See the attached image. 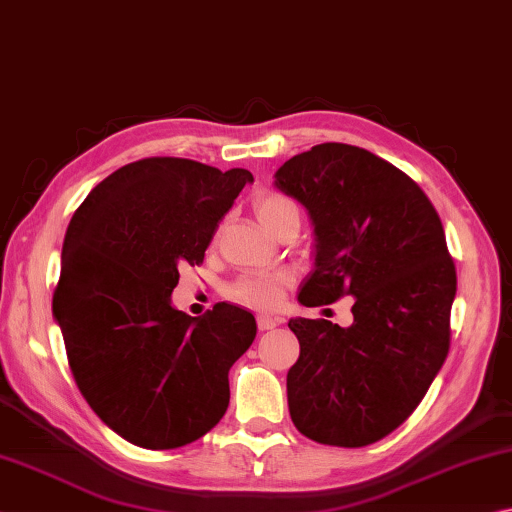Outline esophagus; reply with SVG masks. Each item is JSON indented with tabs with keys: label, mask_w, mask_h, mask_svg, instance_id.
Wrapping results in <instances>:
<instances>
[{
	"label": "esophagus",
	"mask_w": 512,
	"mask_h": 512,
	"mask_svg": "<svg viewBox=\"0 0 512 512\" xmlns=\"http://www.w3.org/2000/svg\"><path fill=\"white\" fill-rule=\"evenodd\" d=\"M281 324L279 317H272V315H258V328L261 330H272Z\"/></svg>",
	"instance_id": "34e87169"
}]
</instances>
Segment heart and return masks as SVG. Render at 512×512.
I'll use <instances>...</instances> for the list:
<instances>
[{
	"label": "heart",
	"mask_w": 512,
	"mask_h": 512,
	"mask_svg": "<svg viewBox=\"0 0 512 512\" xmlns=\"http://www.w3.org/2000/svg\"><path fill=\"white\" fill-rule=\"evenodd\" d=\"M256 220L272 236H283L285 231L299 229L301 211L292 197L283 193H263L254 202ZM292 283L288 272H245L236 281L227 285L224 294L240 306L254 310H274L279 308L285 297V290Z\"/></svg>",
	"instance_id": "1"
}]
</instances>
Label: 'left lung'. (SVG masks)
Returning a JSON list of instances; mask_svg holds the SVG:
<instances>
[{
  "instance_id": "1",
  "label": "left lung",
  "mask_w": 512,
  "mask_h": 512,
  "mask_svg": "<svg viewBox=\"0 0 512 512\" xmlns=\"http://www.w3.org/2000/svg\"><path fill=\"white\" fill-rule=\"evenodd\" d=\"M276 186L315 224V272L299 301L355 297L348 328L290 319L301 344L288 371L292 423L324 445H371L414 414L450 351L456 267L443 222L414 179L348 143L288 159Z\"/></svg>"
}]
</instances>
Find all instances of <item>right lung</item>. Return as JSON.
I'll return each instance as SVG.
<instances>
[{
	"label": "right lung",
	"instance_id": "1",
	"mask_svg": "<svg viewBox=\"0 0 512 512\" xmlns=\"http://www.w3.org/2000/svg\"><path fill=\"white\" fill-rule=\"evenodd\" d=\"M249 182L245 168L148 157L96 184L69 222L53 317L87 405L132 445H188L229 407V369L254 342V315L222 301L188 317L170 292L184 265H202Z\"/></svg>",
	"mask_w": 512,
	"mask_h": 512
}]
</instances>
